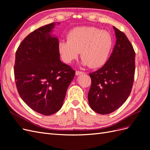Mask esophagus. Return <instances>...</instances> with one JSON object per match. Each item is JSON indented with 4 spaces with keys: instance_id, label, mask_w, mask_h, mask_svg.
<instances>
[{
    "instance_id": "esophagus-1",
    "label": "esophagus",
    "mask_w": 150,
    "mask_h": 150,
    "mask_svg": "<svg viewBox=\"0 0 150 150\" xmlns=\"http://www.w3.org/2000/svg\"><path fill=\"white\" fill-rule=\"evenodd\" d=\"M84 73V72H82V71H76V76H79V75H81V74H83Z\"/></svg>"
}]
</instances>
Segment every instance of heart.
Instances as JSON below:
<instances>
[{"label": "heart", "instance_id": "obj_1", "mask_svg": "<svg viewBox=\"0 0 150 150\" xmlns=\"http://www.w3.org/2000/svg\"><path fill=\"white\" fill-rule=\"evenodd\" d=\"M113 46V38L108 31L95 27H78L67 34V40H61L58 51L62 61L71 63L80 52L82 64L91 68L103 66L108 61Z\"/></svg>", "mask_w": 150, "mask_h": 150}]
</instances>
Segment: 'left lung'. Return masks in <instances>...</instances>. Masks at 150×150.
Masks as SVG:
<instances>
[{
    "label": "left lung",
    "instance_id": "obj_1",
    "mask_svg": "<svg viewBox=\"0 0 150 150\" xmlns=\"http://www.w3.org/2000/svg\"><path fill=\"white\" fill-rule=\"evenodd\" d=\"M116 41L109 59L89 76L91 86L89 104L101 115H108L122 105L132 89L135 71V52L126 35L113 27Z\"/></svg>",
    "mask_w": 150,
    "mask_h": 150
}]
</instances>
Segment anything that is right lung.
Returning a JSON list of instances; mask_svg holds the SVG:
<instances>
[{"label":"right lung","instance_id":"right-lung-1","mask_svg":"<svg viewBox=\"0 0 150 150\" xmlns=\"http://www.w3.org/2000/svg\"><path fill=\"white\" fill-rule=\"evenodd\" d=\"M55 25L53 22L29 34L16 53L18 93L32 110L46 116L61 108L75 75V71L59 59V40L51 34Z\"/></svg>","mask_w":150,"mask_h":150}]
</instances>
